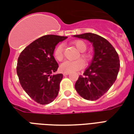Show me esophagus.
<instances>
[{"label":"esophagus","mask_w":134,"mask_h":134,"mask_svg":"<svg viewBox=\"0 0 134 134\" xmlns=\"http://www.w3.org/2000/svg\"><path fill=\"white\" fill-rule=\"evenodd\" d=\"M69 75V73L68 72H63V75L64 76H67Z\"/></svg>","instance_id":"obj_1"}]
</instances>
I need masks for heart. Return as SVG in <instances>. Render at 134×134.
<instances>
[{
	"label": "heart",
	"mask_w": 134,
	"mask_h": 134,
	"mask_svg": "<svg viewBox=\"0 0 134 134\" xmlns=\"http://www.w3.org/2000/svg\"><path fill=\"white\" fill-rule=\"evenodd\" d=\"M72 44L81 52L80 57L85 62H88L92 59V56L88 53L84 52L87 49V44L82 40H75L72 42ZM54 57L57 61H62L64 58V46L62 44H59L54 50ZM84 67V62L82 59H77L74 61L67 60L62 62L59 66V70L64 72H75L81 70Z\"/></svg>",
	"instance_id": "1"
}]
</instances>
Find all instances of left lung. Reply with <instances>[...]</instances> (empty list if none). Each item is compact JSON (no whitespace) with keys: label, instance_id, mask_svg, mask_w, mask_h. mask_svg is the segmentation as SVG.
Masks as SVG:
<instances>
[{"label":"left lung","instance_id":"obj_1","mask_svg":"<svg viewBox=\"0 0 134 134\" xmlns=\"http://www.w3.org/2000/svg\"><path fill=\"white\" fill-rule=\"evenodd\" d=\"M93 43L94 57L92 63L79 76L75 85L77 92L85 100H96L108 92L115 82L120 68L118 54L109 41L92 33L75 35Z\"/></svg>","mask_w":134,"mask_h":134}]
</instances>
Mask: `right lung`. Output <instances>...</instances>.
<instances>
[{
  "instance_id": "1",
  "label": "right lung",
  "mask_w": 134,
  "mask_h": 134,
  "mask_svg": "<svg viewBox=\"0 0 134 134\" xmlns=\"http://www.w3.org/2000/svg\"><path fill=\"white\" fill-rule=\"evenodd\" d=\"M67 36L45 35L23 50L18 59L16 72L25 92L36 103L46 105L58 96L62 74L52 75L59 65L53 56L55 46Z\"/></svg>"
}]
</instances>
